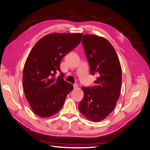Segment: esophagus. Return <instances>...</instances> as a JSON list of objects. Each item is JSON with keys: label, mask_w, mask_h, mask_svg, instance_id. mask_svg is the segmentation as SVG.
I'll list each match as a JSON object with an SVG mask.
<instances>
[{"label": "esophagus", "mask_w": 150, "mask_h": 150, "mask_svg": "<svg viewBox=\"0 0 150 150\" xmlns=\"http://www.w3.org/2000/svg\"><path fill=\"white\" fill-rule=\"evenodd\" d=\"M73 86H74V89H76V88H78V85H77V84H74Z\"/></svg>", "instance_id": "esophagus-1"}]
</instances>
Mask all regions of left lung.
Masks as SVG:
<instances>
[{
  "mask_svg": "<svg viewBox=\"0 0 150 150\" xmlns=\"http://www.w3.org/2000/svg\"><path fill=\"white\" fill-rule=\"evenodd\" d=\"M81 42L90 73L98 77L95 86L82 87L84 96L79 109L88 119L96 122L107 117L115 106L120 96L122 69L114 48L105 38L85 35Z\"/></svg>",
  "mask_w": 150,
  "mask_h": 150,
  "instance_id": "left-lung-1",
  "label": "left lung"
}]
</instances>
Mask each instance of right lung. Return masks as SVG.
Here are the masks:
<instances>
[{
	"instance_id": "right-lung-1",
	"label": "right lung",
	"mask_w": 150,
	"mask_h": 150,
	"mask_svg": "<svg viewBox=\"0 0 150 150\" xmlns=\"http://www.w3.org/2000/svg\"><path fill=\"white\" fill-rule=\"evenodd\" d=\"M81 33H52L40 39L30 51L23 72V86L35 114L48 117L62 108L74 86L63 79L60 63L80 44ZM60 75L56 77L57 72Z\"/></svg>"
}]
</instances>
